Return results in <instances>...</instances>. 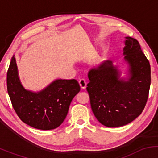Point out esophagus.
Here are the masks:
<instances>
[{
    "label": "esophagus",
    "mask_w": 158,
    "mask_h": 158,
    "mask_svg": "<svg viewBox=\"0 0 158 158\" xmlns=\"http://www.w3.org/2000/svg\"><path fill=\"white\" fill-rule=\"evenodd\" d=\"M79 85H80L81 88H82V89H85V88H86L87 82H86V81H85V79H81L79 81Z\"/></svg>",
    "instance_id": "1"
}]
</instances>
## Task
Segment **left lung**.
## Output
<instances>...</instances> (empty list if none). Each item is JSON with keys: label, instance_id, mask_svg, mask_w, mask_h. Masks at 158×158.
Returning a JSON list of instances; mask_svg holds the SVG:
<instances>
[{"label": "left lung", "instance_id": "8db88e82", "mask_svg": "<svg viewBox=\"0 0 158 158\" xmlns=\"http://www.w3.org/2000/svg\"><path fill=\"white\" fill-rule=\"evenodd\" d=\"M123 54L130 67L128 81L119 79L111 61H105L88 73L86 89L96 118L105 126L114 128L132 122L146 106L151 84V67L138 41L126 37Z\"/></svg>", "mask_w": 158, "mask_h": 158}]
</instances>
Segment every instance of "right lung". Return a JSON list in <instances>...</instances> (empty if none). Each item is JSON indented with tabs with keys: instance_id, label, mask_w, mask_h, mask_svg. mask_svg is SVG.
Segmentation results:
<instances>
[{
	"instance_id": "right-lung-1",
	"label": "right lung",
	"mask_w": 158,
	"mask_h": 158,
	"mask_svg": "<svg viewBox=\"0 0 158 158\" xmlns=\"http://www.w3.org/2000/svg\"><path fill=\"white\" fill-rule=\"evenodd\" d=\"M6 85L12 107L21 120L41 130L60 126L72 99L80 90L76 79H57L39 93L25 90L20 82L14 56L7 70Z\"/></svg>"
}]
</instances>
